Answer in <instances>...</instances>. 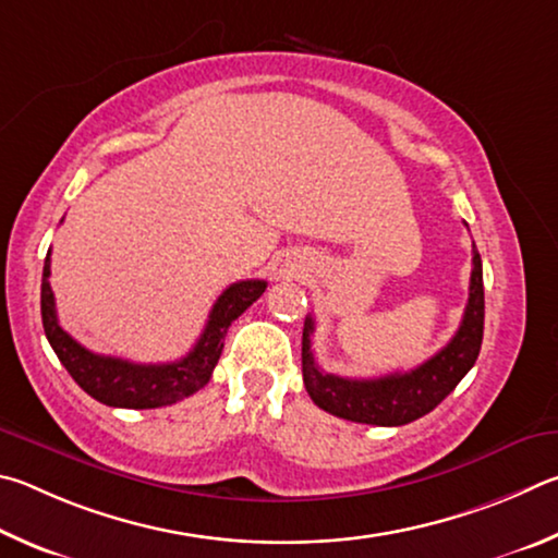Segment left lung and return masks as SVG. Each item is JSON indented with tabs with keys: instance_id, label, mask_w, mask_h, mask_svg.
<instances>
[{
	"instance_id": "obj_1",
	"label": "left lung",
	"mask_w": 558,
	"mask_h": 558,
	"mask_svg": "<svg viewBox=\"0 0 558 558\" xmlns=\"http://www.w3.org/2000/svg\"><path fill=\"white\" fill-rule=\"evenodd\" d=\"M483 262L473 244L471 294H468L461 326L446 348L409 373L375 379H348L324 373L316 365L314 350H311V336H314L316 324L314 318L306 316L304 340H301V369H304L306 392L324 412L348 418V422L373 426H404L416 422L424 414L434 412L475 365L483 345Z\"/></svg>"
}]
</instances>
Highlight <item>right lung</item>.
I'll list each match as a JSON object with an SVG mask.
<instances>
[{
  "label": "right lung",
  "mask_w": 558,
  "mask_h": 558,
  "mask_svg": "<svg viewBox=\"0 0 558 558\" xmlns=\"http://www.w3.org/2000/svg\"><path fill=\"white\" fill-rule=\"evenodd\" d=\"M48 277H51V250H48L44 262L41 318L53 353L87 395L107 407L122 409H156L175 404L208 385L213 369L220 360L225 336H228L232 320L242 316L267 289V281L262 279L230 284L213 304L208 324H205L198 343L193 345L189 355L173 360V363L140 365L122 357L90 353V350L68 336L61 324H58L56 301Z\"/></svg>",
  "instance_id": "1"
}]
</instances>
